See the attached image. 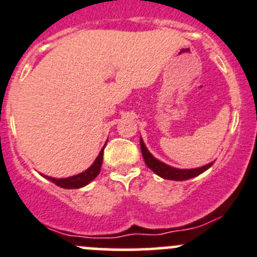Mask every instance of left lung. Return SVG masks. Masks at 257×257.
<instances>
[{
  "label": "left lung",
  "mask_w": 257,
  "mask_h": 257,
  "mask_svg": "<svg viewBox=\"0 0 257 257\" xmlns=\"http://www.w3.org/2000/svg\"><path fill=\"white\" fill-rule=\"evenodd\" d=\"M141 149H142V154H143V158H144V162H146L147 167L164 179H172V181H186V179L193 178V177H197L198 174L203 173V172L207 171V169L213 164V162H211V163L206 164V166L198 167V168H192V169L174 168V167L168 166V164L163 163V162H161L159 159H157L156 157H154L153 154L147 149L146 144H144L143 139L142 138H141Z\"/></svg>",
  "instance_id": "left-lung-1"
}]
</instances>
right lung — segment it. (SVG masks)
<instances>
[{
	"label": "right lung",
	"mask_w": 257,
	"mask_h": 257,
	"mask_svg": "<svg viewBox=\"0 0 257 257\" xmlns=\"http://www.w3.org/2000/svg\"><path fill=\"white\" fill-rule=\"evenodd\" d=\"M105 146L106 143L104 144V147L101 148L100 153H99V156L95 158L94 163L91 164L86 171L81 172V173L75 174V176H71V177H66V178H54V177L45 176V174H42V176H44L46 179H49V181H51L52 183L56 184V186L61 187V188H66V189L81 188V187L90 183V182L93 181V179H95L96 176L100 173L101 163H103L104 148H105Z\"/></svg>",
	"instance_id": "right-lung-1"
}]
</instances>
